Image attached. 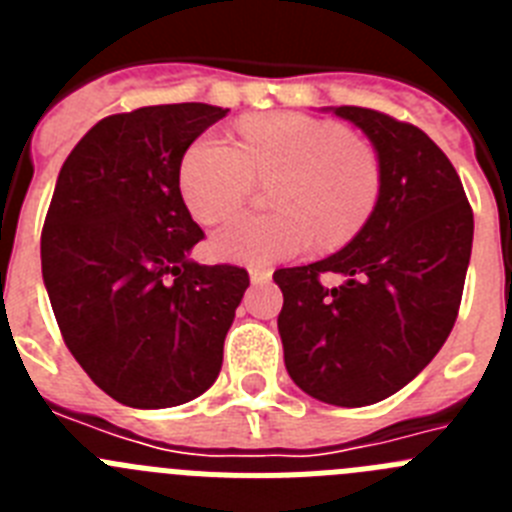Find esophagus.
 <instances>
[{
  "label": "esophagus",
  "mask_w": 512,
  "mask_h": 512,
  "mask_svg": "<svg viewBox=\"0 0 512 512\" xmlns=\"http://www.w3.org/2000/svg\"><path fill=\"white\" fill-rule=\"evenodd\" d=\"M248 277L253 284H266L271 279V269H261V266H251L248 269Z\"/></svg>",
  "instance_id": "obj_1"
}]
</instances>
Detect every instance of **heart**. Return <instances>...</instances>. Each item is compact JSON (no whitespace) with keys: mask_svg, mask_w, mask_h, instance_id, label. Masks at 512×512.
Masks as SVG:
<instances>
[{"mask_svg":"<svg viewBox=\"0 0 512 512\" xmlns=\"http://www.w3.org/2000/svg\"><path fill=\"white\" fill-rule=\"evenodd\" d=\"M274 182V215L238 217L212 235L225 261L269 266L302 256L312 241H351L372 217L382 164L366 140L336 122L277 112L238 125V146L215 133L194 138L179 161V194L189 215L215 225L241 210L253 182Z\"/></svg>","mask_w":512,"mask_h":512,"instance_id":"obj_1","label":"heart"}]
</instances>
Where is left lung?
<instances>
[{
    "label": "left lung",
    "instance_id": "obj_1",
    "mask_svg": "<svg viewBox=\"0 0 512 512\" xmlns=\"http://www.w3.org/2000/svg\"><path fill=\"white\" fill-rule=\"evenodd\" d=\"M369 138L382 192L364 228L333 256L274 271L279 336L292 382L361 408L413 382L456 323L474 217L446 153L415 125L366 107H325ZM344 279L336 288L323 273Z\"/></svg>",
    "mask_w": 512,
    "mask_h": 512
}]
</instances>
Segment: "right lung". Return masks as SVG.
Instances as JSON below:
<instances>
[{
  "mask_svg": "<svg viewBox=\"0 0 512 512\" xmlns=\"http://www.w3.org/2000/svg\"><path fill=\"white\" fill-rule=\"evenodd\" d=\"M182 102L104 117L63 161L40 238L61 336L112 400L176 408L210 390L248 271L189 256L205 238L179 194V161L223 120Z\"/></svg>",
  "mask_w": 512,
  "mask_h": 512,
  "instance_id": "1",
  "label": "right lung"
}]
</instances>
